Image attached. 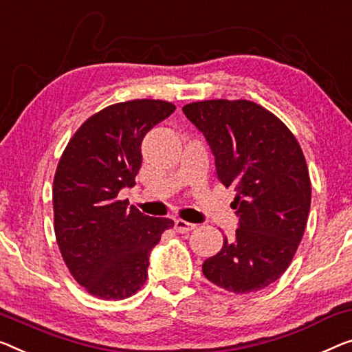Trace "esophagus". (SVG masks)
<instances>
[{
	"instance_id": "34e87169",
	"label": "esophagus",
	"mask_w": 352,
	"mask_h": 352,
	"mask_svg": "<svg viewBox=\"0 0 352 352\" xmlns=\"http://www.w3.org/2000/svg\"><path fill=\"white\" fill-rule=\"evenodd\" d=\"M194 228H196V224L188 223V221H185V219H175V230H177V232L185 234V232H190V230H192Z\"/></svg>"
}]
</instances>
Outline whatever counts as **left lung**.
Instances as JSON below:
<instances>
[{"instance_id": "8db88e82", "label": "left lung", "mask_w": 352, "mask_h": 352, "mask_svg": "<svg viewBox=\"0 0 352 352\" xmlns=\"http://www.w3.org/2000/svg\"><path fill=\"white\" fill-rule=\"evenodd\" d=\"M183 113L212 148L217 175L237 191L235 237L202 264L208 281L235 294L264 289L285 274L305 232L311 182L287 126L259 104L210 99Z\"/></svg>"}]
</instances>
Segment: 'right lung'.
Masks as SVG:
<instances>
[{"instance_id":"obj_1","label":"right lung","mask_w":352,"mask_h":352,"mask_svg":"<svg viewBox=\"0 0 352 352\" xmlns=\"http://www.w3.org/2000/svg\"><path fill=\"white\" fill-rule=\"evenodd\" d=\"M174 110L160 99L112 104L91 115L63 151L54 178L55 235L71 275L91 296L122 300L138 292L151 248L174 226L118 199L135 185L145 134Z\"/></svg>"}]
</instances>
